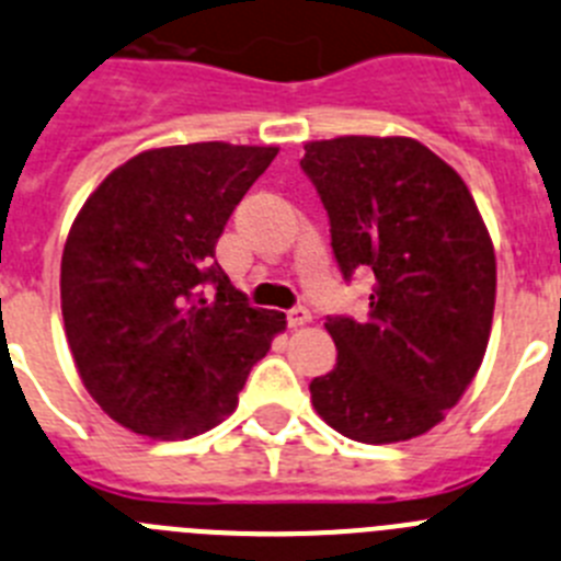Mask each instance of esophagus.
Returning a JSON list of instances; mask_svg holds the SVG:
<instances>
[{
    "mask_svg": "<svg viewBox=\"0 0 561 561\" xmlns=\"http://www.w3.org/2000/svg\"><path fill=\"white\" fill-rule=\"evenodd\" d=\"M310 310H307V307H293V310H287V324L293 327V330H296V327H305V324H310Z\"/></svg>",
    "mask_w": 561,
    "mask_h": 561,
    "instance_id": "esophagus-1",
    "label": "esophagus"
}]
</instances>
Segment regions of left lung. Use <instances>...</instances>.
<instances>
[{"label": "left lung", "mask_w": 561, "mask_h": 561, "mask_svg": "<svg viewBox=\"0 0 561 561\" xmlns=\"http://www.w3.org/2000/svg\"><path fill=\"white\" fill-rule=\"evenodd\" d=\"M343 279L375 276L363 321L327 316L337 363L310 382L327 425L363 444L408 442L461 400L494 312V249L461 175L408 136L305 145Z\"/></svg>", "instance_id": "left-lung-1"}]
</instances>
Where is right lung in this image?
<instances>
[{"instance_id": "add662e5", "label": "right lung", "mask_w": 561, "mask_h": 561, "mask_svg": "<svg viewBox=\"0 0 561 561\" xmlns=\"http://www.w3.org/2000/svg\"><path fill=\"white\" fill-rule=\"evenodd\" d=\"M276 153L145 150L78 211L60 260L64 327L85 391L128 431L173 442L224 422L285 330V312L251 307L215 260L226 220Z\"/></svg>"}]
</instances>
